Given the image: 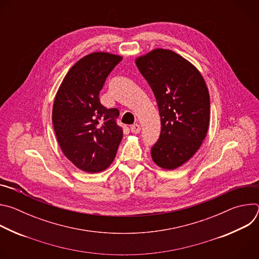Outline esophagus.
Returning <instances> with one entry per match:
<instances>
[{
	"label": "esophagus",
	"instance_id": "1",
	"mask_svg": "<svg viewBox=\"0 0 259 259\" xmlns=\"http://www.w3.org/2000/svg\"><path fill=\"white\" fill-rule=\"evenodd\" d=\"M130 130H131V132L134 133V134L139 133V132H140V126H139V124H133V125H131Z\"/></svg>",
	"mask_w": 259,
	"mask_h": 259
}]
</instances>
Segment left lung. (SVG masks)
Listing matches in <instances>:
<instances>
[{
	"label": "left lung",
	"mask_w": 259,
	"mask_h": 259,
	"mask_svg": "<svg viewBox=\"0 0 259 259\" xmlns=\"http://www.w3.org/2000/svg\"><path fill=\"white\" fill-rule=\"evenodd\" d=\"M159 107L161 133L151 150L154 162L173 170L188 162L205 139L210 97L200 71L171 50L155 49L135 61Z\"/></svg>",
	"instance_id": "left-lung-1"
}]
</instances>
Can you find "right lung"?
<instances>
[{"label": "right lung", "mask_w": 259, "mask_h": 259, "mask_svg": "<svg viewBox=\"0 0 259 259\" xmlns=\"http://www.w3.org/2000/svg\"><path fill=\"white\" fill-rule=\"evenodd\" d=\"M122 56L105 52L81 58L64 77L55 96L52 122L64 156L79 169L96 173L113 163L123 130L120 113L99 100L107 76Z\"/></svg>", "instance_id": "right-lung-1"}]
</instances>
